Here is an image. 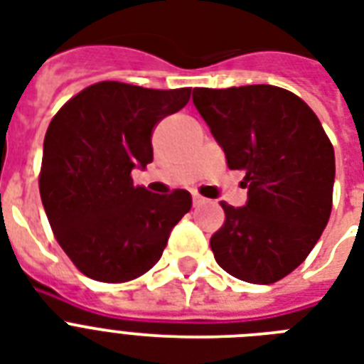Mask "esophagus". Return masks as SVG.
Masks as SVG:
<instances>
[{"label":"esophagus","instance_id":"34e87169","mask_svg":"<svg viewBox=\"0 0 364 364\" xmlns=\"http://www.w3.org/2000/svg\"><path fill=\"white\" fill-rule=\"evenodd\" d=\"M193 204H194V208H196V205L205 204V198L204 196H200V194H193Z\"/></svg>","mask_w":364,"mask_h":364}]
</instances>
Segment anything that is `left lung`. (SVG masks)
Segmentation results:
<instances>
[{"label":"left lung","instance_id":"left-lung-1","mask_svg":"<svg viewBox=\"0 0 364 364\" xmlns=\"http://www.w3.org/2000/svg\"><path fill=\"white\" fill-rule=\"evenodd\" d=\"M230 170H243L247 202H221L225 225L211 236L217 264L242 282L268 285L304 262L333 208L334 149L308 105L285 88H194Z\"/></svg>","mask_w":364,"mask_h":364}]
</instances>
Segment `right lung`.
Instances as JSON below:
<instances>
[{"label":"right lung","instance_id":"1","mask_svg":"<svg viewBox=\"0 0 364 364\" xmlns=\"http://www.w3.org/2000/svg\"><path fill=\"white\" fill-rule=\"evenodd\" d=\"M188 98L191 88L96 82L48 124L41 202L60 247L85 276L104 283L143 276L191 210L188 191L154 194L134 187L130 176L153 162L154 124L183 109Z\"/></svg>","mask_w":364,"mask_h":364}]
</instances>
